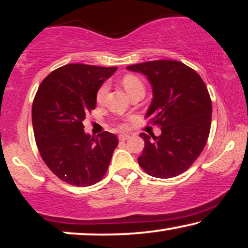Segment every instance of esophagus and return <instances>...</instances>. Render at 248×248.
Instances as JSON below:
<instances>
[{"label":"esophagus","instance_id":"1","mask_svg":"<svg viewBox=\"0 0 248 248\" xmlns=\"http://www.w3.org/2000/svg\"><path fill=\"white\" fill-rule=\"evenodd\" d=\"M118 139H120V141H126L130 139V135L128 134H120L118 135Z\"/></svg>","mask_w":248,"mask_h":248}]
</instances>
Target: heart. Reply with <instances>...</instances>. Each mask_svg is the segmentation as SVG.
<instances>
[{"mask_svg":"<svg viewBox=\"0 0 248 248\" xmlns=\"http://www.w3.org/2000/svg\"><path fill=\"white\" fill-rule=\"evenodd\" d=\"M122 86L124 87V89L128 93V96H132V94L137 93H144V84L142 81L139 79L138 77L133 76V74H126L122 78L121 80ZM108 90V86L106 83H104L103 86H100L99 89L97 91L96 94V100L98 104H103L105 99V96H106ZM122 127H124V125H122Z\"/></svg>","mask_w":248,"mask_h":248,"instance_id":"heart-1","label":"heart"}]
</instances>
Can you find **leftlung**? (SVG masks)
I'll return each instance as SVG.
<instances>
[{
	"label": "left lung",
	"mask_w": 248,
	"mask_h": 248,
	"mask_svg": "<svg viewBox=\"0 0 248 248\" xmlns=\"http://www.w3.org/2000/svg\"><path fill=\"white\" fill-rule=\"evenodd\" d=\"M126 69L148 78L154 99L145 118L161 127L159 137L140 134L144 148L139 165L154 177H175L191 167L208 141L212 103L205 83L178 61H152Z\"/></svg>",
	"instance_id": "8db88e82"
}]
</instances>
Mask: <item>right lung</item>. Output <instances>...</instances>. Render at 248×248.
Instances as JSON below:
<instances>
[{"mask_svg":"<svg viewBox=\"0 0 248 248\" xmlns=\"http://www.w3.org/2000/svg\"><path fill=\"white\" fill-rule=\"evenodd\" d=\"M116 66L67 64L49 73L32 103L35 140L44 162L67 184L86 187L106 174L117 137L103 132L91 138L83 121L96 108V94Z\"/></svg>","mask_w":248,"mask_h":248,"instance_id":"obj_1","label":"right lung"}]
</instances>
